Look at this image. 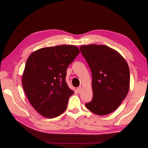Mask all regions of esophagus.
Listing matches in <instances>:
<instances>
[{"label": "esophagus", "mask_w": 148, "mask_h": 148, "mask_svg": "<svg viewBox=\"0 0 148 148\" xmlns=\"http://www.w3.org/2000/svg\"><path fill=\"white\" fill-rule=\"evenodd\" d=\"M77 92H78V93H79L80 92H81V91H82V87L80 86V87L77 88Z\"/></svg>", "instance_id": "1"}]
</instances>
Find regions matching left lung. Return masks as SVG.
Returning <instances> with one entry per match:
<instances>
[{"label":"left lung","mask_w":148,"mask_h":148,"mask_svg":"<svg viewBox=\"0 0 148 148\" xmlns=\"http://www.w3.org/2000/svg\"><path fill=\"white\" fill-rule=\"evenodd\" d=\"M92 73L93 96L86 108L98 115L117 109L130 88V70L120 53L105 45L91 44L79 48Z\"/></svg>","instance_id":"1"}]
</instances>
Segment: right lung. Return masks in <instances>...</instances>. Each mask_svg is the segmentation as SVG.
<instances>
[{
	"instance_id": "obj_1",
	"label": "right lung",
	"mask_w": 148,
	"mask_h": 148,
	"mask_svg": "<svg viewBox=\"0 0 148 148\" xmlns=\"http://www.w3.org/2000/svg\"><path fill=\"white\" fill-rule=\"evenodd\" d=\"M75 46L44 47L26 61L22 84L34 109L46 118H54L66 110L74 92L66 83V70L79 53Z\"/></svg>"
}]
</instances>
